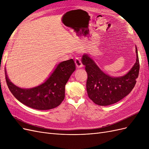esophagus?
<instances>
[{
    "label": "esophagus",
    "mask_w": 149,
    "mask_h": 149,
    "mask_svg": "<svg viewBox=\"0 0 149 149\" xmlns=\"http://www.w3.org/2000/svg\"><path fill=\"white\" fill-rule=\"evenodd\" d=\"M75 63H76V67L78 68H81L83 66L81 61V60L78 57H76L75 58Z\"/></svg>",
    "instance_id": "esophagus-1"
}]
</instances>
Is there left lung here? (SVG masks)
I'll use <instances>...</instances> for the list:
<instances>
[{
  "label": "left lung",
  "instance_id": "obj_1",
  "mask_svg": "<svg viewBox=\"0 0 149 149\" xmlns=\"http://www.w3.org/2000/svg\"><path fill=\"white\" fill-rule=\"evenodd\" d=\"M136 49V63L127 74L116 78L104 73L87 54L83 55L81 61L88 74V95L94 103L99 106H109L131 92L136 85L140 68L137 47Z\"/></svg>",
  "mask_w": 149,
  "mask_h": 149
}]
</instances>
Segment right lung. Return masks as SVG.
Returning <instances> with one entry per match:
<instances>
[{
	"label": "right lung",
	"instance_id": "add662e5",
	"mask_svg": "<svg viewBox=\"0 0 149 149\" xmlns=\"http://www.w3.org/2000/svg\"><path fill=\"white\" fill-rule=\"evenodd\" d=\"M75 70L73 59L62 61L43 83L30 89L17 87L8 79L6 71L5 74L8 88L18 101L33 109L48 110L56 107L63 101L65 85Z\"/></svg>",
	"mask_w": 149,
	"mask_h": 149
}]
</instances>
